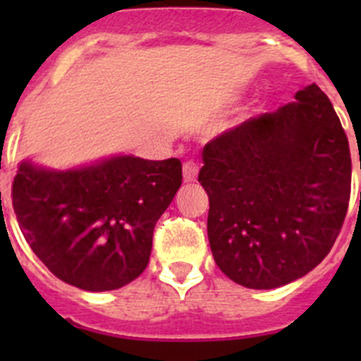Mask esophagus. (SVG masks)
Listing matches in <instances>:
<instances>
[{"label":"esophagus","mask_w":361,"mask_h":361,"mask_svg":"<svg viewBox=\"0 0 361 361\" xmlns=\"http://www.w3.org/2000/svg\"><path fill=\"white\" fill-rule=\"evenodd\" d=\"M197 174H199V166L197 162H194V160H187V162L183 164V178L187 183H192V181L197 180Z\"/></svg>","instance_id":"esophagus-1"}]
</instances>
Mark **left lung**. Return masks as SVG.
I'll return each mask as SVG.
<instances>
[{
    "label": "left lung",
    "instance_id": "left-lung-1",
    "mask_svg": "<svg viewBox=\"0 0 361 361\" xmlns=\"http://www.w3.org/2000/svg\"><path fill=\"white\" fill-rule=\"evenodd\" d=\"M207 238L220 271L253 290L279 288L329 255L351 194V154L316 83L204 147Z\"/></svg>",
    "mask_w": 361,
    "mask_h": 361
}]
</instances>
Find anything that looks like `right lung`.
Segmentation results:
<instances>
[{"mask_svg":"<svg viewBox=\"0 0 361 361\" xmlns=\"http://www.w3.org/2000/svg\"><path fill=\"white\" fill-rule=\"evenodd\" d=\"M181 178L178 159L113 155L71 169L25 159L13 178V211L54 276L87 292H108L147 269L155 224Z\"/></svg>","mask_w":361,"mask_h":361,"instance_id":"right-lung-1","label":"right lung"}]
</instances>
